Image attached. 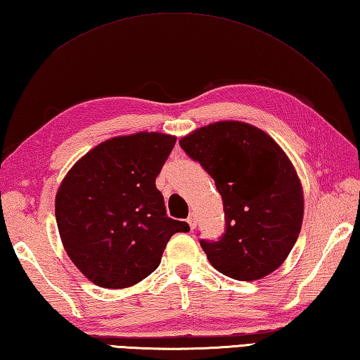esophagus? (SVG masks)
<instances>
[{
    "mask_svg": "<svg viewBox=\"0 0 360 360\" xmlns=\"http://www.w3.org/2000/svg\"><path fill=\"white\" fill-rule=\"evenodd\" d=\"M186 221H188V224H190V228L194 229V228H196V224H198V217L194 215V213H191V215L188 217Z\"/></svg>",
    "mask_w": 360,
    "mask_h": 360,
    "instance_id": "esophagus-1",
    "label": "esophagus"
}]
</instances>
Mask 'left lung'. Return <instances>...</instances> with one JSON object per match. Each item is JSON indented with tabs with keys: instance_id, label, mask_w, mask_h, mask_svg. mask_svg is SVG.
I'll use <instances>...</instances> for the list:
<instances>
[{
	"instance_id": "left-lung-1",
	"label": "left lung",
	"mask_w": 360,
	"mask_h": 360,
	"mask_svg": "<svg viewBox=\"0 0 360 360\" xmlns=\"http://www.w3.org/2000/svg\"><path fill=\"white\" fill-rule=\"evenodd\" d=\"M180 147L215 180L226 232L200 240L207 259L234 280L275 272L291 253L304 219V190L291 160L267 132L226 120L194 129Z\"/></svg>"
}]
</instances>
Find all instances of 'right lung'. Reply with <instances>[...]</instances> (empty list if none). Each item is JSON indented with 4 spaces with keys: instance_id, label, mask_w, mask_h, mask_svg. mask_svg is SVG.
Masks as SVG:
<instances>
[{
    "instance_id": "1",
    "label": "right lung",
    "mask_w": 360,
    "mask_h": 360,
    "mask_svg": "<svg viewBox=\"0 0 360 360\" xmlns=\"http://www.w3.org/2000/svg\"><path fill=\"white\" fill-rule=\"evenodd\" d=\"M176 137H112L69 169L55 196L61 243L96 286L122 289L155 272L167 242L190 226L166 215L155 185Z\"/></svg>"
}]
</instances>
